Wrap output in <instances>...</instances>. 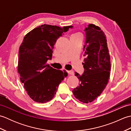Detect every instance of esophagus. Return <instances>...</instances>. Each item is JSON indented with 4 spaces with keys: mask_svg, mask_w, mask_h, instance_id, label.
<instances>
[{
    "mask_svg": "<svg viewBox=\"0 0 131 131\" xmlns=\"http://www.w3.org/2000/svg\"><path fill=\"white\" fill-rule=\"evenodd\" d=\"M67 73L69 74H70V75H74V71L73 70H71V71H67Z\"/></svg>",
    "mask_w": 131,
    "mask_h": 131,
    "instance_id": "esophagus-1",
    "label": "esophagus"
}]
</instances>
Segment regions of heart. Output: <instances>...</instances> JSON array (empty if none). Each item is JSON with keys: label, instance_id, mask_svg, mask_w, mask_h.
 Returning <instances> with one entry per match:
<instances>
[{"label": "heart", "instance_id": "1", "mask_svg": "<svg viewBox=\"0 0 131 131\" xmlns=\"http://www.w3.org/2000/svg\"><path fill=\"white\" fill-rule=\"evenodd\" d=\"M73 35H80V34H74Z\"/></svg>", "mask_w": 131, "mask_h": 131}]
</instances>
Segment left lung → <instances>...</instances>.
I'll use <instances>...</instances> for the list:
<instances>
[{
  "label": "left lung",
  "instance_id": "8db88e82",
  "mask_svg": "<svg viewBox=\"0 0 131 131\" xmlns=\"http://www.w3.org/2000/svg\"><path fill=\"white\" fill-rule=\"evenodd\" d=\"M85 40L84 73L80 75L75 72L79 79V85L73 91L75 98L88 104L98 97L106 86L110 77V57L105 35L99 27L89 24L84 29Z\"/></svg>",
  "mask_w": 131,
  "mask_h": 131
}]
</instances>
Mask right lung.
<instances>
[{
	"label": "right lung",
	"instance_id": "obj_1",
	"mask_svg": "<svg viewBox=\"0 0 131 131\" xmlns=\"http://www.w3.org/2000/svg\"><path fill=\"white\" fill-rule=\"evenodd\" d=\"M69 28L73 26H39L27 33L19 47L18 72L27 94L35 102L51 100L67 76V73L53 69L47 62L52 59L57 40Z\"/></svg>",
	"mask_w": 131,
	"mask_h": 131
}]
</instances>
